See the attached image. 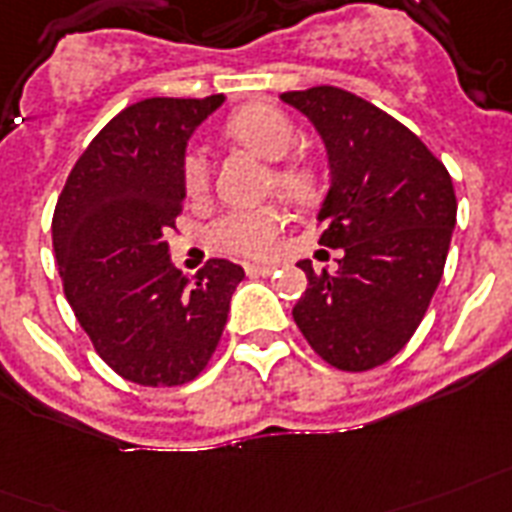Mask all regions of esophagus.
Segmentation results:
<instances>
[{"label": "esophagus", "instance_id": "esophagus-1", "mask_svg": "<svg viewBox=\"0 0 512 512\" xmlns=\"http://www.w3.org/2000/svg\"><path fill=\"white\" fill-rule=\"evenodd\" d=\"M272 264H245V272H248V275L251 277H267V275H272Z\"/></svg>", "mask_w": 512, "mask_h": 512}]
</instances>
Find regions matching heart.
I'll return each instance as SVG.
<instances>
[{
    "label": "heart",
    "mask_w": 512,
    "mask_h": 512,
    "mask_svg": "<svg viewBox=\"0 0 512 512\" xmlns=\"http://www.w3.org/2000/svg\"><path fill=\"white\" fill-rule=\"evenodd\" d=\"M224 130L232 141L259 154L261 160L275 162L269 170V186L277 194H283L285 200L307 205L318 197V173L310 162L299 157L283 160L299 141V130L283 109L272 104L245 106L229 117ZM181 184L189 197H202L211 186V162L197 146L186 149L181 160ZM283 221V211L277 205L229 211L213 221L208 229V240L219 251L264 256L275 243L277 232L283 229Z\"/></svg>",
    "instance_id": "b5f03b06"
}]
</instances>
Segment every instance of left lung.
I'll return each instance as SVG.
<instances>
[{
    "label": "left lung",
    "instance_id": "1",
    "mask_svg": "<svg viewBox=\"0 0 512 512\" xmlns=\"http://www.w3.org/2000/svg\"><path fill=\"white\" fill-rule=\"evenodd\" d=\"M280 98L326 144L320 245L342 248L336 272L299 261L310 285L293 320L326 363L368 371L395 358L425 318L457 224L454 184L406 125L342 87Z\"/></svg>",
    "mask_w": 512,
    "mask_h": 512
}]
</instances>
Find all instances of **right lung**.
Masks as SVG:
<instances>
[{
    "label": "right lung",
    "instance_id": "obj_1",
    "mask_svg": "<svg viewBox=\"0 0 512 512\" xmlns=\"http://www.w3.org/2000/svg\"><path fill=\"white\" fill-rule=\"evenodd\" d=\"M224 104L146 98L122 109L71 168L53 213V251L79 326L106 366L144 387L192 382L219 347L243 267H173L168 232L184 205L186 141Z\"/></svg>",
    "mask_w": 512,
    "mask_h": 512
}]
</instances>
